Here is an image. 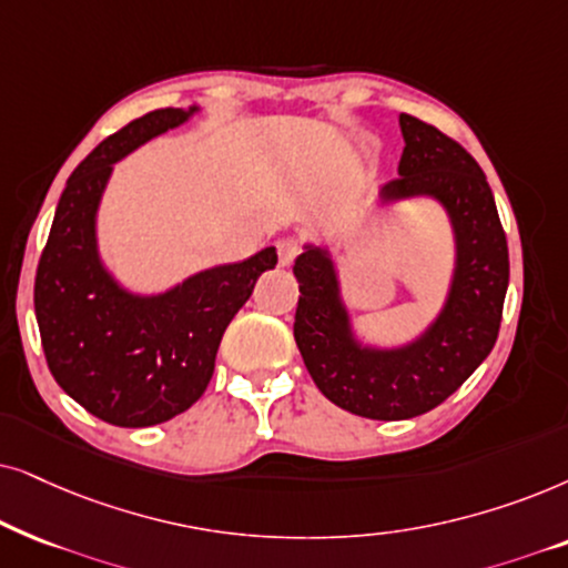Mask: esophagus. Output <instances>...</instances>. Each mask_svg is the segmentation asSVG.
<instances>
[{"label":"esophagus","instance_id":"34e87169","mask_svg":"<svg viewBox=\"0 0 568 568\" xmlns=\"http://www.w3.org/2000/svg\"><path fill=\"white\" fill-rule=\"evenodd\" d=\"M275 246H277V260H280V264H283V267H288V264H293V260H296V256L301 254V241L298 239L285 236V239H280Z\"/></svg>","mask_w":568,"mask_h":568}]
</instances>
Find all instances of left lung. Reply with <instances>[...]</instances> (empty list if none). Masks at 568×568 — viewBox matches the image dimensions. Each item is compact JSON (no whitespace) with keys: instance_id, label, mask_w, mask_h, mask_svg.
Masks as SVG:
<instances>
[{"instance_id":"8db88e82","label":"left lung","mask_w":568,"mask_h":568,"mask_svg":"<svg viewBox=\"0 0 568 568\" xmlns=\"http://www.w3.org/2000/svg\"><path fill=\"white\" fill-rule=\"evenodd\" d=\"M399 179L382 189V200L434 196L455 229L457 267L436 322L410 345L363 347L329 254L306 246L293 264L301 291L293 337L308 374L329 403L372 420L415 418L455 395L494 351L509 285V248L486 173L457 140L426 121L399 113Z\"/></svg>"}]
</instances>
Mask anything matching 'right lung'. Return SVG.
I'll list each match as a JSON object with an SVG mask.
<instances>
[{
    "mask_svg": "<svg viewBox=\"0 0 568 568\" xmlns=\"http://www.w3.org/2000/svg\"><path fill=\"white\" fill-rule=\"evenodd\" d=\"M196 105L158 109L105 138L67 181L36 272V320L49 372L111 426L171 420L207 389L223 332L277 264L275 246L196 272L161 296H132L103 267L95 213L113 163L184 124Z\"/></svg>",
    "mask_w": 568,
    "mask_h": 568,
    "instance_id": "add662e5",
    "label": "right lung"
}]
</instances>
